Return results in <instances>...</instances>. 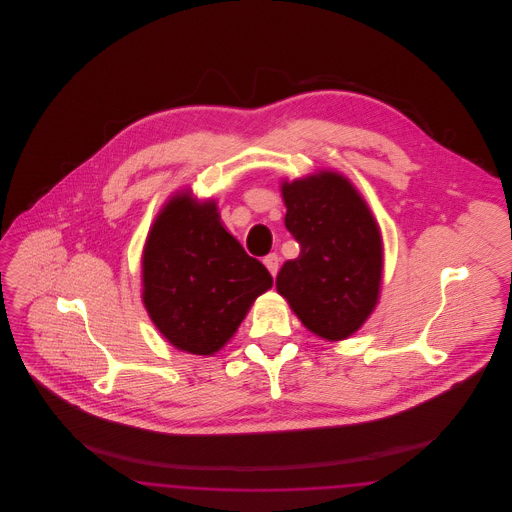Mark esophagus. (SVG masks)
<instances>
[{
  "instance_id": "34e87169",
  "label": "esophagus",
  "mask_w": 512,
  "mask_h": 512,
  "mask_svg": "<svg viewBox=\"0 0 512 512\" xmlns=\"http://www.w3.org/2000/svg\"><path fill=\"white\" fill-rule=\"evenodd\" d=\"M263 263H265V267L268 268V272H270L272 276H276V272H278V255H276V253H270V255H267V257L263 259Z\"/></svg>"
}]
</instances>
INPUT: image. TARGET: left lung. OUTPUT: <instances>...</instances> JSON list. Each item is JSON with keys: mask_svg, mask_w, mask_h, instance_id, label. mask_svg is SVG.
Returning <instances> with one entry per match:
<instances>
[{"mask_svg": "<svg viewBox=\"0 0 512 512\" xmlns=\"http://www.w3.org/2000/svg\"><path fill=\"white\" fill-rule=\"evenodd\" d=\"M286 228L299 255L286 261L276 290L313 334L340 341L374 311L382 282V236L365 199L338 172L284 182Z\"/></svg>", "mask_w": 512, "mask_h": 512, "instance_id": "8db88e82", "label": "left lung"}]
</instances>
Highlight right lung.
Here are the masks:
<instances>
[{
  "label": "right lung",
  "mask_w": 512,
  "mask_h": 512,
  "mask_svg": "<svg viewBox=\"0 0 512 512\" xmlns=\"http://www.w3.org/2000/svg\"><path fill=\"white\" fill-rule=\"evenodd\" d=\"M144 305L176 349L213 355L272 286L265 265L224 230L215 201L172 197L153 222L142 261Z\"/></svg>",
  "instance_id": "add662e5"
}]
</instances>
